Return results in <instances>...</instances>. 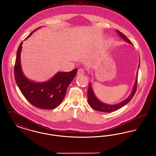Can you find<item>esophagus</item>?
Instances as JSON below:
<instances>
[{"label":"esophagus","mask_w":156,"mask_h":156,"mask_svg":"<svg viewBox=\"0 0 156 156\" xmlns=\"http://www.w3.org/2000/svg\"><path fill=\"white\" fill-rule=\"evenodd\" d=\"M84 74V70L82 68H80L78 69V73H77V74L78 75H83Z\"/></svg>","instance_id":"obj_1"}]
</instances>
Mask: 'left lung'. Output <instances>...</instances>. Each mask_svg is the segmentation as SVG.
Masks as SVG:
<instances>
[{
    "instance_id": "left-lung-1",
    "label": "left lung",
    "mask_w": 156,
    "mask_h": 156,
    "mask_svg": "<svg viewBox=\"0 0 156 156\" xmlns=\"http://www.w3.org/2000/svg\"><path fill=\"white\" fill-rule=\"evenodd\" d=\"M118 34H119V37L122 38L126 42L130 44H133L126 37L125 34H123L122 32H120L118 30H116ZM140 66V59H139V66H138V69L136 73V81L134 84L133 88L132 89V92L129 95V96L127 97L125 100L122 101V102H119L117 104H105L103 102L101 101L97 96L95 95V94L94 91V89L92 88V83L89 82V87L88 89V102L89 105L92 108H93L94 110L97 111L103 112H107V113H111L113 112L116 111L117 110L119 109L120 108H122L123 106L125 105L128 104L131 99L133 98L134 95L136 92V88H137V76H138V71H139V68Z\"/></svg>"
}]
</instances>
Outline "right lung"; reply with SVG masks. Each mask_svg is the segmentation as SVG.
Instances as JSON below:
<instances>
[{
	"instance_id": "right-lung-1",
	"label": "right lung",
	"mask_w": 156,
	"mask_h": 156,
	"mask_svg": "<svg viewBox=\"0 0 156 156\" xmlns=\"http://www.w3.org/2000/svg\"><path fill=\"white\" fill-rule=\"evenodd\" d=\"M36 30L32 31L25 40ZM22 44V42L17 49L14 69L15 81L19 88L30 104L38 108L50 110L57 108L64 98L68 85L77 73V69L67 73L58 72L47 81L38 82L30 80L24 74L21 66Z\"/></svg>"
}]
</instances>
